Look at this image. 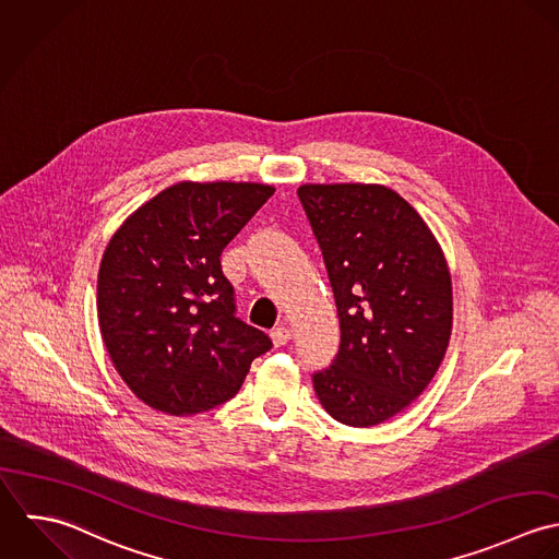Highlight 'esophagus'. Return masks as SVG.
I'll list each match as a JSON object with an SVG mask.
<instances>
[{
    "label": "esophagus",
    "instance_id": "1",
    "mask_svg": "<svg viewBox=\"0 0 559 559\" xmlns=\"http://www.w3.org/2000/svg\"><path fill=\"white\" fill-rule=\"evenodd\" d=\"M272 341H274V345L276 347H281V345H285L289 338H292V331L287 329V326H278V329H274L272 331Z\"/></svg>",
    "mask_w": 559,
    "mask_h": 559
}]
</instances>
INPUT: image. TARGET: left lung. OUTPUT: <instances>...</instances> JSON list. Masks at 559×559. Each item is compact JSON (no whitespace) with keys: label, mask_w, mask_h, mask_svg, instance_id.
<instances>
[{"label":"left lung","mask_w":559,"mask_h":559,"mask_svg":"<svg viewBox=\"0 0 559 559\" xmlns=\"http://www.w3.org/2000/svg\"><path fill=\"white\" fill-rule=\"evenodd\" d=\"M322 248L341 343L313 373L331 417L352 428L402 413L435 378L451 335V276L424 218L373 183L300 186Z\"/></svg>","instance_id":"obj_1"}]
</instances>
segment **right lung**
<instances>
[{"label": "right lung", "mask_w": 559, "mask_h": 559, "mask_svg": "<svg viewBox=\"0 0 559 559\" xmlns=\"http://www.w3.org/2000/svg\"><path fill=\"white\" fill-rule=\"evenodd\" d=\"M274 194L263 183L166 188L116 230L97 281L116 371L151 408L194 415L230 400L272 338L235 316L226 243Z\"/></svg>", "instance_id": "right-lung-1"}]
</instances>
